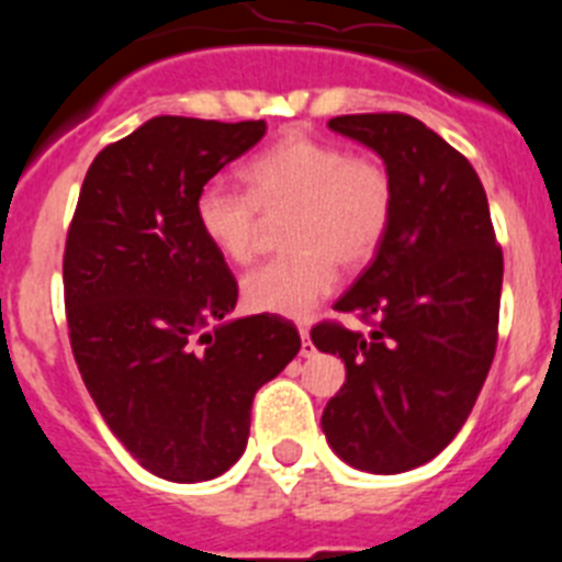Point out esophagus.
I'll return each instance as SVG.
<instances>
[{"mask_svg":"<svg viewBox=\"0 0 562 562\" xmlns=\"http://www.w3.org/2000/svg\"><path fill=\"white\" fill-rule=\"evenodd\" d=\"M301 357H315V346L310 340V329L301 326Z\"/></svg>","mask_w":562,"mask_h":562,"instance_id":"34e87169","label":"esophagus"}]
</instances>
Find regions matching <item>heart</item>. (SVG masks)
<instances>
[{
  "label": "heart",
  "instance_id": "obj_1",
  "mask_svg": "<svg viewBox=\"0 0 562 562\" xmlns=\"http://www.w3.org/2000/svg\"><path fill=\"white\" fill-rule=\"evenodd\" d=\"M247 193L207 182L196 196V225L231 265L252 261L261 220L284 216L290 252L241 281L247 310L306 317L331 292L337 261L360 270L380 252L394 220V180L369 154L306 132L284 134L241 168Z\"/></svg>",
  "mask_w": 562,
  "mask_h": 562
}]
</instances>
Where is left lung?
Here are the masks:
<instances>
[{
  "instance_id": "8db88e82",
  "label": "left lung",
  "mask_w": 562,
  "mask_h": 562,
  "mask_svg": "<svg viewBox=\"0 0 562 562\" xmlns=\"http://www.w3.org/2000/svg\"><path fill=\"white\" fill-rule=\"evenodd\" d=\"M329 128L376 151L394 180L391 231L335 304L369 335L324 321L321 351L346 382L321 416L346 464L394 475L448 448L473 411L498 342L504 256L475 168L411 114H340Z\"/></svg>"
}]
</instances>
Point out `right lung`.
I'll return each instance as SVG.
<instances>
[{
    "instance_id": "1",
    "label": "right lung",
    "mask_w": 562,
    "mask_h": 562,
    "mask_svg": "<svg viewBox=\"0 0 562 562\" xmlns=\"http://www.w3.org/2000/svg\"><path fill=\"white\" fill-rule=\"evenodd\" d=\"M265 132V121L151 117L92 160L67 233L64 304L83 385L123 448L166 481L231 470L252 396L301 349L284 317L227 321L238 284L193 213L207 180Z\"/></svg>"
}]
</instances>
